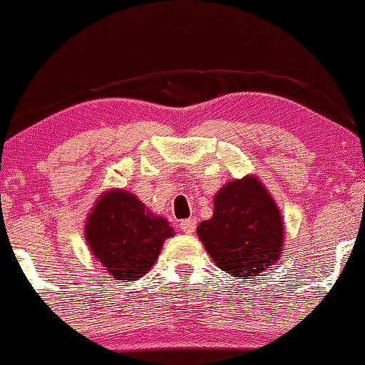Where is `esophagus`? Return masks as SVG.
I'll return each instance as SVG.
<instances>
[{"label":"esophagus","mask_w":365,"mask_h":365,"mask_svg":"<svg viewBox=\"0 0 365 365\" xmlns=\"http://www.w3.org/2000/svg\"><path fill=\"white\" fill-rule=\"evenodd\" d=\"M195 227H197V220L195 219H185V220H182V222H180V229H182L185 234L195 232Z\"/></svg>","instance_id":"obj_1"}]
</instances>
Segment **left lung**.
<instances>
[{
	"label": "left lung",
	"instance_id": "left-lung-1",
	"mask_svg": "<svg viewBox=\"0 0 365 365\" xmlns=\"http://www.w3.org/2000/svg\"><path fill=\"white\" fill-rule=\"evenodd\" d=\"M197 236L225 273L252 279L281 257L284 222L281 210L255 175L230 180L214 195V214Z\"/></svg>",
	"mask_w": 365,
	"mask_h": 365
}]
</instances>
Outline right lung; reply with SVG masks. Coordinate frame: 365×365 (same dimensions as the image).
Wrapping results in <instances>:
<instances>
[{"label":"right lung","instance_id":"1","mask_svg":"<svg viewBox=\"0 0 365 365\" xmlns=\"http://www.w3.org/2000/svg\"><path fill=\"white\" fill-rule=\"evenodd\" d=\"M175 230L167 219L146 209L135 193L109 188L87 215L84 237L106 273L121 281L145 276Z\"/></svg>","mask_w":365,"mask_h":365}]
</instances>
